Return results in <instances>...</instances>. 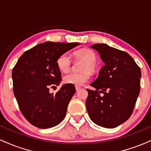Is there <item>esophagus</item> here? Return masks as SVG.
<instances>
[{"instance_id": "esophagus-1", "label": "esophagus", "mask_w": 151, "mask_h": 151, "mask_svg": "<svg viewBox=\"0 0 151 151\" xmlns=\"http://www.w3.org/2000/svg\"><path fill=\"white\" fill-rule=\"evenodd\" d=\"M75 89H76V90H77V91H79V90L81 89V87H80V86H75Z\"/></svg>"}]
</instances>
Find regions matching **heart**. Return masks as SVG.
Listing matches in <instances>:
<instances>
[{"label": "heart", "instance_id": "obj_1", "mask_svg": "<svg viewBox=\"0 0 151 151\" xmlns=\"http://www.w3.org/2000/svg\"><path fill=\"white\" fill-rule=\"evenodd\" d=\"M74 55L78 60L83 61L81 67V72L70 73L64 77L65 84L74 86H81L88 81L90 77L89 72H93L96 70V55L94 52L89 48H81L76 50ZM57 65L58 69L64 73H67L71 70L72 62L70 57L67 54H62L57 60Z\"/></svg>", "mask_w": 151, "mask_h": 151}]
</instances>
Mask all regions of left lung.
Wrapping results in <instances>:
<instances>
[{"instance_id":"obj_1","label":"left lung","mask_w":151,"mask_h":151,"mask_svg":"<svg viewBox=\"0 0 151 151\" xmlns=\"http://www.w3.org/2000/svg\"><path fill=\"white\" fill-rule=\"evenodd\" d=\"M91 48L100 54L104 65L87 90L86 108L93 123L104 128L117 127L133 113L140 93L141 71L127 52L106 44ZM104 93L101 97L100 93Z\"/></svg>"}]
</instances>
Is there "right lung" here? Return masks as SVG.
<instances>
[{
  "label": "right lung",
  "mask_w": 151,
  "mask_h": 151,
  "mask_svg": "<svg viewBox=\"0 0 151 151\" xmlns=\"http://www.w3.org/2000/svg\"><path fill=\"white\" fill-rule=\"evenodd\" d=\"M78 45L41 43L25 52L13 67V92L20 111L32 125L48 129L65 119L75 87L64 84L55 94L50 92V88L58 86L62 80L58 58Z\"/></svg>",
  "instance_id": "1"
}]
</instances>
